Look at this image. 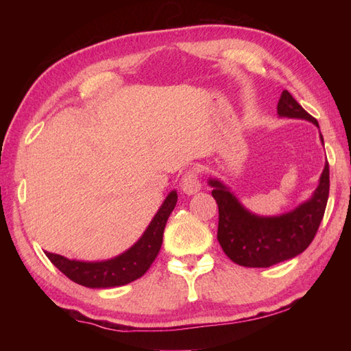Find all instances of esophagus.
<instances>
[{
    "label": "esophagus",
    "mask_w": 351,
    "mask_h": 351,
    "mask_svg": "<svg viewBox=\"0 0 351 351\" xmlns=\"http://www.w3.org/2000/svg\"><path fill=\"white\" fill-rule=\"evenodd\" d=\"M181 190L186 195H195L201 190V181L198 180L197 170H189L181 180Z\"/></svg>",
    "instance_id": "1"
}]
</instances>
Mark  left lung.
<instances>
[{"mask_svg":"<svg viewBox=\"0 0 351 351\" xmlns=\"http://www.w3.org/2000/svg\"><path fill=\"white\" fill-rule=\"evenodd\" d=\"M277 114L278 117L302 119L319 128L316 119L308 114L287 90L278 99ZM319 136L324 144L322 134ZM207 184L213 189L212 197L218 204L217 239L224 254L234 263L246 268H269L297 257L310 246L328 201L330 169L328 162H325L317 187L310 198L295 209L274 217H261L247 210L218 178H209Z\"/></svg>","mask_w":351,"mask_h":351,"instance_id":"8db88e82","label":"left lung"}]
</instances>
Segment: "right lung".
I'll return each mask as SVG.
<instances>
[{"label": "right lung", "instance_id": "obj_1", "mask_svg": "<svg viewBox=\"0 0 351 351\" xmlns=\"http://www.w3.org/2000/svg\"><path fill=\"white\" fill-rule=\"evenodd\" d=\"M176 201V190H171L158 209L156 215L147 226L144 234L141 235V239L125 252L119 254L116 257L100 261H83L69 260L63 255L46 252L47 258L68 278L86 288H114L138 280L150 268L161 249L165 223H167L171 210L175 209Z\"/></svg>", "mask_w": 351, "mask_h": 351}]
</instances>
